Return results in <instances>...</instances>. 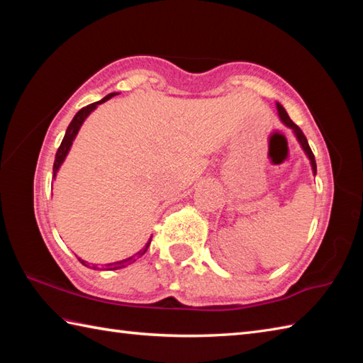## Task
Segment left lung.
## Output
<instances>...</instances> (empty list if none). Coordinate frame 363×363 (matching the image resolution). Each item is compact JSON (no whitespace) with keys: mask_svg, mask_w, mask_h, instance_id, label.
Wrapping results in <instances>:
<instances>
[{"mask_svg":"<svg viewBox=\"0 0 363 363\" xmlns=\"http://www.w3.org/2000/svg\"><path fill=\"white\" fill-rule=\"evenodd\" d=\"M276 109H277V115H279L281 121L284 123L285 126L290 128V129L293 130V134H295L296 140H298L299 145H301V148H303V151L306 152V156L309 157L311 167H312V173H313V176H315V174H317V162H315V156H313V152H312V150H311L309 143H307V138H306V135L303 134V130H301V129L295 125V123H293V121L290 120L287 111L284 109V106H282L281 103H276Z\"/></svg>","mask_w":363,"mask_h":363,"instance_id":"left-lung-1","label":"left lung"}]
</instances>
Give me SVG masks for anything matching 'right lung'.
<instances>
[{"instance_id":"1","label":"right lung","mask_w":363,"mask_h":363,"mask_svg":"<svg viewBox=\"0 0 363 363\" xmlns=\"http://www.w3.org/2000/svg\"><path fill=\"white\" fill-rule=\"evenodd\" d=\"M115 95H118L117 91H112V94H109L107 96H104L103 99H99V101H96V103H91V104H89V106H86V107H82V109L74 115L73 117V120H72V123L70 125H68V128H67V130H65V135H64V140H62V143H60V146H59V150H57V152H56V159H54V167H52V177L54 179H56V176H57V172H59V168H60V165L64 164V160L67 159V156H68V152H70V150H72V145H73V142H74V138H76V135H78V133H79V129H81V126H82V123L86 121V118L89 117V115L94 112L96 107L99 106V104H103V103H106L107 99H111V98H113ZM150 242H151V238L148 240V243L145 245V248L143 250H140L138 252H135L134 256H130V257H128V259H123V260H118V262H112V264H107V269H120V268H125L126 265H129V264H133V262H135L138 257H142L143 254L146 252V250H148V246H150ZM78 257V256H76ZM78 260L81 262V264L84 265V267H87V268H91V269H99L95 264H89V262H86V260H82L81 257H78Z\"/></svg>"}]
</instances>
